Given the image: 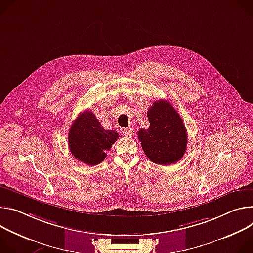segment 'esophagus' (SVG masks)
I'll return each mask as SVG.
<instances>
[{"mask_svg": "<svg viewBox=\"0 0 253 253\" xmlns=\"http://www.w3.org/2000/svg\"><path fill=\"white\" fill-rule=\"evenodd\" d=\"M123 133H124V135H126V136H127V137L133 136V130H132L131 128H125V129L123 130Z\"/></svg>", "mask_w": 253, "mask_h": 253, "instance_id": "34e87169", "label": "esophagus"}]
</instances>
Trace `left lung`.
<instances>
[{
	"label": "left lung",
	"mask_w": 253,
	"mask_h": 253,
	"mask_svg": "<svg viewBox=\"0 0 253 253\" xmlns=\"http://www.w3.org/2000/svg\"><path fill=\"white\" fill-rule=\"evenodd\" d=\"M149 128L138 131V141L146 156L154 163L170 165L178 162L187 150V130L173 105L157 100L148 110Z\"/></svg>",
	"instance_id": "1"
}]
</instances>
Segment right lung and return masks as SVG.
I'll return each mask as SVG.
<instances>
[{"instance_id":"1","label":"right lung","mask_w":253,"mask_h":253,"mask_svg":"<svg viewBox=\"0 0 253 253\" xmlns=\"http://www.w3.org/2000/svg\"><path fill=\"white\" fill-rule=\"evenodd\" d=\"M119 136L116 130H105L91 111L84 110L69 129L68 146L75 159L93 166L105 159L106 150Z\"/></svg>"}]
</instances>
